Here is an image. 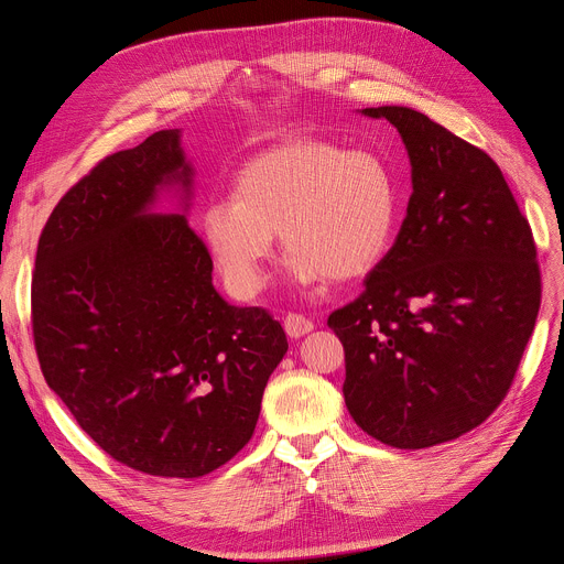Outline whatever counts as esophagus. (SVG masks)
<instances>
[{
  "label": "esophagus",
  "mask_w": 564,
  "mask_h": 564,
  "mask_svg": "<svg viewBox=\"0 0 564 564\" xmlns=\"http://www.w3.org/2000/svg\"><path fill=\"white\" fill-rule=\"evenodd\" d=\"M284 329L292 338H301V336H305V334L315 329V322L311 317L301 315V313H286L284 315Z\"/></svg>",
  "instance_id": "esophagus-1"
}]
</instances>
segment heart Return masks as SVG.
<instances>
[{"instance_id":"1","label":"heart","mask_w":564,"mask_h":564,"mask_svg":"<svg viewBox=\"0 0 564 564\" xmlns=\"http://www.w3.org/2000/svg\"><path fill=\"white\" fill-rule=\"evenodd\" d=\"M395 218V183L377 155L296 135L242 164L232 199L209 202L199 230L232 292L253 296L275 232L301 282H346L381 261Z\"/></svg>"}]
</instances>
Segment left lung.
I'll list each match as a JSON object with an SVG mask.
<instances>
[{
  "label": "left lung",
  "instance_id": "8db88e82",
  "mask_svg": "<svg viewBox=\"0 0 564 564\" xmlns=\"http://www.w3.org/2000/svg\"><path fill=\"white\" fill-rule=\"evenodd\" d=\"M412 195L365 292L329 315L346 352L350 416L398 449L449 442L508 395L534 332L541 270L527 216L485 150L402 106Z\"/></svg>",
  "mask_w": 564,
  "mask_h": 564
}]
</instances>
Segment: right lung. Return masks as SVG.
<instances>
[{"instance_id":"right-lung-1","label":"right lung","mask_w":564,"mask_h":564,"mask_svg":"<svg viewBox=\"0 0 564 564\" xmlns=\"http://www.w3.org/2000/svg\"><path fill=\"white\" fill-rule=\"evenodd\" d=\"M191 183L178 131L112 152L40 235L32 338L48 388L117 464L202 477L253 435L289 344L265 308H235L185 216H145L155 187Z\"/></svg>"}]
</instances>
